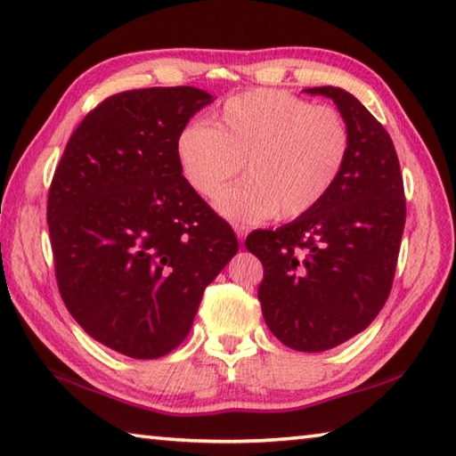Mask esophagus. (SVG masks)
Segmentation results:
<instances>
[{
	"label": "esophagus",
	"instance_id": "esophagus-1",
	"mask_svg": "<svg viewBox=\"0 0 456 456\" xmlns=\"http://www.w3.org/2000/svg\"><path fill=\"white\" fill-rule=\"evenodd\" d=\"M234 232H236V236H238V240H240V241H244V238L248 236V232H249V228H248L246 224H234Z\"/></svg>",
	"mask_w": 456,
	"mask_h": 456
}]
</instances>
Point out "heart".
I'll use <instances>...</instances> for the list:
<instances>
[{
    "label": "heart",
    "mask_w": 456,
    "mask_h": 456,
    "mask_svg": "<svg viewBox=\"0 0 456 456\" xmlns=\"http://www.w3.org/2000/svg\"><path fill=\"white\" fill-rule=\"evenodd\" d=\"M351 151V130L338 109L314 105L281 89H251L230 97L207 123L179 130L175 154L189 187L215 197L232 220H297L338 183Z\"/></svg>",
    "instance_id": "obj_1"
}]
</instances>
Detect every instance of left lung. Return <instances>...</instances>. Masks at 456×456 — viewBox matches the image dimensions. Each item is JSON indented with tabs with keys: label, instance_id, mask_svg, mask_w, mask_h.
Here are the masks:
<instances>
[{
	"label": "left lung",
	"instance_id": "8db88e82",
	"mask_svg": "<svg viewBox=\"0 0 456 456\" xmlns=\"http://www.w3.org/2000/svg\"><path fill=\"white\" fill-rule=\"evenodd\" d=\"M338 105L351 151L338 183L308 215L251 232L263 265L257 290L267 328L287 347L326 351L357 336L387 302L406 224L400 161L390 134L339 87H310Z\"/></svg>",
	"mask_w": 456,
	"mask_h": 456
}]
</instances>
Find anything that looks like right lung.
Here are the masks:
<instances>
[{
    "label": "right lung",
    "instance_id": "add662e5",
    "mask_svg": "<svg viewBox=\"0 0 456 456\" xmlns=\"http://www.w3.org/2000/svg\"><path fill=\"white\" fill-rule=\"evenodd\" d=\"M210 101L189 86L107 97L69 136L48 189L60 297L91 338L126 357L174 351L238 251L175 154L179 130Z\"/></svg>",
    "mask_w": 456,
    "mask_h": 456
}]
</instances>
